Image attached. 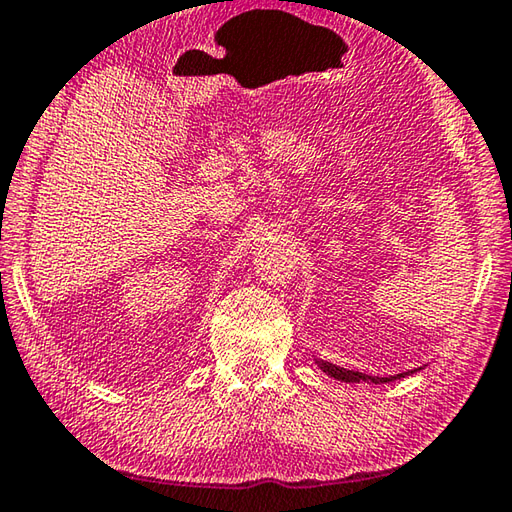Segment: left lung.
I'll return each mask as SVG.
<instances>
[{"label":"left lung","instance_id":"left-lung-1","mask_svg":"<svg viewBox=\"0 0 512 512\" xmlns=\"http://www.w3.org/2000/svg\"><path fill=\"white\" fill-rule=\"evenodd\" d=\"M317 364H319L321 371H324L326 375H330V378H335V380H342V382H371V384H387V382L405 378V375H409V373L420 371V369H414V371H405V373H398V375H389V378H380V375H369V373L342 369V366L330 364V362H324V360H317Z\"/></svg>","mask_w":512,"mask_h":512}]
</instances>
